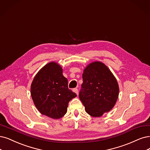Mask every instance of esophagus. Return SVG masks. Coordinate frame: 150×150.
I'll list each match as a JSON object with an SVG mask.
<instances>
[{
  "label": "esophagus",
  "instance_id": "esophagus-1",
  "mask_svg": "<svg viewBox=\"0 0 150 150\" xmlns=\"http://www.w3.org/2000/svg\"><path fill=\"white\" fill-rule=\"evenodd\" d=\"M74 91L76 94V95H78V93H79V90H78V89H77V88H74Z\"/></svg>",
  "mask_w": 150,
  "mask_h": 150
}]
</instances>
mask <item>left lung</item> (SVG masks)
<instances>
[{
	"label": "left lung",
	"mask_w": 150,
	"mask_h": 150,
	"mask_svg": "<svg viewBox=\"0 0 150 150\" xmlns=\"http://www.w3.org/2000/svg\"><path fill=\"white\" fill-rule=\"evenodd\" d=\"M119 91L117 80L104 64L93 62L84 70L79 98L88 114L101 117L111 110L117 101Z\"/></svg>",
	"instance_id": "obj_1"
}]
</instances>
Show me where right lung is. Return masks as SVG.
<instances>
[{"label":"right lung","mask_w":150,"mask_h":150,"mask_svg":"<svg viewBox=\"0 0 150 150\" xmlns=\"http://www.w3.org/2000/svg\"><path fill=\"white\" fill-rule=\"evenodd\" d=\"M31 95L39 111L52 119L64 116L69 101L76 96L69 89L62 68L55 62L47 64L39 71L31 83Z\"/></svg>","instance_id":"obj_1"}]
</instances>
